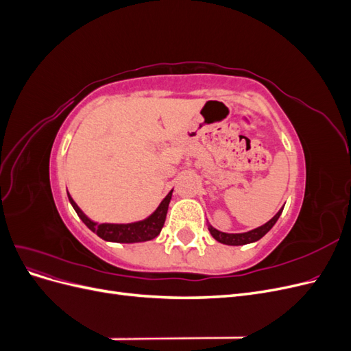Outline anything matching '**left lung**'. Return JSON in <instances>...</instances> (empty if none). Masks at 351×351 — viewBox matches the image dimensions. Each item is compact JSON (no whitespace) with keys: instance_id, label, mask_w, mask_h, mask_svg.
Wrapping results in <instances>:
<instances>
[{"instance_id":"obj_1","label":"left lung","mask_w":351,"mask_h":351,"mask_svg":"<svg viewBox=\"0 0 351 351\" xmlns=\"http://www.w3.org/2000/svg\"><path fill=\"white\" fill-rule=\"evenodd\" d=\"M282 209H284V206L268 222H265L263 226H261L258 228H253V230L246 231V232H224V231L217 230L215 227H212L209 222H208V230L210 232V236L214 237L217 241L222 243V244H228V246H243V244L258 241L265 234H267V232L275 226V222L278 221Z\"/></svg>"}]
</instances>
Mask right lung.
<instances>
[{
  "mask_svg": "<svg viewBox=\"0 0 351 351\" xmlns=\"http://www.w3.org/2000/svg\"><path fill=\"white\" fill-rule=\"evenodd\" d=\"M69 200L71 206L76 210V214L79 218L84 222L90 231L97 232V234L105 240V241H114V243H142V241H149L155 239L159 232H161L165 217H167V210L169 200H171L173 196V190L169 192L159 206L152 212V214L137 222H130V224H110V222H104V224H99V222H95L89 217L83 214V210L76 205V202L71 199L69 195Z\"/></svg>",
  "mask_w": 351,
  "mask_h": 351,
  "instance_id": "obj_1",
  "label": "right lung"
}]
</instances>
